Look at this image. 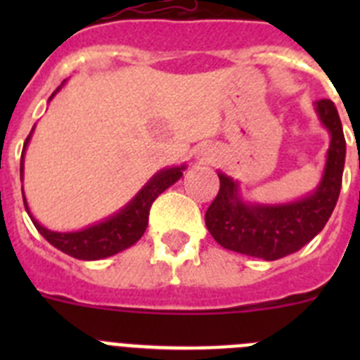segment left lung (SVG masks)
<instances>
[{
    "label": "left lung",
    "mask_w": 360,
    "mask_h": 360,
    "mask_svg": "<svg viewBox=\"0 0 360 360\" xmlns=\"http://www.w3.org/2000/svg\"><path fill=\"white\" fill-rule=\"evenodd\" d=\"M316 106L332 133L328 160L316 193L287 205H247L238 198V184L219 173V191L205 212V225L221 247L274 262L304 247L323 231L341 193L346 141L332 101L319 98Z\"/></svg>",
    "instance_id": "8db88e82"
}]
</instances>
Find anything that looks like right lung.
Listing matches in <instances>:
<instances>
[{
  "label": "right lung",
  "mask_w": 360,
  "mask_h": 360,
  "mask_svg": "<svg viewBox=\"0 0 360 360\" xmlns=\"http://www.w3.org/2000/svg\"><path fill=\"white\" fill-rule=\"evenodd\" d=\"M28 141H30V135L25 141L23 153ZM182 169L184 167H171V169H164L155 174L148 182V186L133 198L128 207H124L119 214L111 216L103 224L91 225V227L82 229L79 232L49 231L30 216L32 224L36 225L44 240L72 257L91 262V259H103V257L113 256V254L128 249L141 240L146 227H148L149 209H151L153 202L182 176ZM21 176H23V155H21ZM23 202L25 209L28 211L27 200L23 198ZM28 214H30V211H28Z\"/></svg>",
  "instance_id": "1"
}]
</instances>
